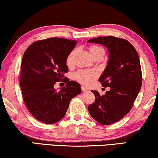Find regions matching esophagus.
Listing matches in <instances>:
<instances>
[{
  "label": "esophagus",
  "instance_id": "esophagus-1",
  "mask_svg": "<svg viewBox=\"0 0 158 158\" xmlns=\"http://www.w3.org/2000/svg\"><path fill=\"white\" fill-rule=\"evenodd\" d=\"M81 90H82V91H87L88 88H86V87H85V86H82Z\"/></svg>",
  "mask_w": 158,
  "mask_h": 158
}]
</instances>
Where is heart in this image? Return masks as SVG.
<instances>
[{
  "instance_id": "obj_1",
  "label": "heart",
  "mask_w": 158,
  "mask_h": 158,
  "mask_svg": "<svg viewBox=\"0 0 158 158\" xmlns=\"http://www.w3.org/2000/svg\"><path fill=\"white\" fill-rule=\"evenodd\" d=\"M104 52L103 48H101V47L98 46H90L89 47V52L90 55L98 52ZM75 51L73 50L69 54L68 57L66 60V64L68 66L71 65L73 64V57H74ZM97 76V73L95 71L92 70H79L77 71L76 73H75L74 75V78L77 81H78L79 83H81L83 85H88V84L90 83L94 79H95Z\"/></svg>"
}]
</instances>
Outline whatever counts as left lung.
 <instances>
[{"mask_svg": "<svg viewBox=\"0 0 158 158\" xmlns=\"http://www.w3.org/2000/svg\"><path fill=\"white\" fill-rule=\"evenodd\" d=\"M107 48L109 62L98 81L109 91L101 96L92 90L95 102L88 106L90 116L102 125H109L124 117L132 107L142 86L139 55L127 40L115 36H101L88 40Z\"/></svg>", "mask_w": 158, "mask_h": 158, "instance_id": "left-lung-1", "label": "left lung"}]
</instances>
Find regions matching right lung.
<instances>
[{"label":"right lung","mask_w":158,"mask_h":158,"mask_svg":"<svg viewBox=\"0 0 158 158\" xmlns=\"http://www.w3.org/2000/svg\"><path fill=\"white\" fill-rule=\"evenodd\" d=\"M77 42L49 38L32 43L23 54L20 85L23 99L34 118L46 124L59 122L65 115L71 99L81 93L80 84L64 77L68 73L66 60ZM66 85L60 91L56 81Z\"/></svg>","instance_id":"1"}]
</instances>
